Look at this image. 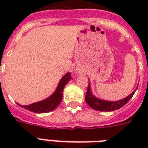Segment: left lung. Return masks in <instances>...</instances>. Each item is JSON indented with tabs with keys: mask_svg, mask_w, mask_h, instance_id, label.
Returning <instances> with one entry per match:
<instances>
[{
	"mask_svg": "<svg viewBox=\"0 0 148 148\" xmlns=\"http://www.w3.org/2000/svg\"><path fill=\"white\" fill-rule=\"evenodd\" d=\"M137 88H136V90H137ZM136 90H134L133 92L130 94V95H128V96H127L125 98L119 100V101H105V100H102V99L95 97V95H93L91 88H90V81H89L88 90H87V93H86L85 101L87 103L92 109L99 110V111H113V110H117V109H119V108H122L123 106L125 105L130 101V99L133 97V95H134Z\"/></svg>",
	"mask_w": 148,
	"mask_h": 148,
	"instance_id": "8db88e82",
	"label": "left lung"
}]
</instances>
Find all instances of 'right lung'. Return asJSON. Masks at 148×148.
Here are the masks:
<instances>
[{"instance_id": "1", "label": "right lung", "mask_w": 148, "mask_h": 148, "mask_svg": "<svg viewBox=\"0 0 148 148\" xmlns=\"http://www.w3.org/2000/svg\"><path fill=\"white\" fill-rule=\"evenodd\" d=\"M71 80V73L68 72L65 75H64L62 78L60 79V82L58 84L55 91L50 97L43 100V101H38V102H36V103L29 104V105L23 106L19 104V103H18V105L21 106V108H25L26 110H28L34 113H38V114L52 111V110L58 108V105L60 104V103L62 101L64 88L65 85Z\"/></svg>"}]
</instances>
